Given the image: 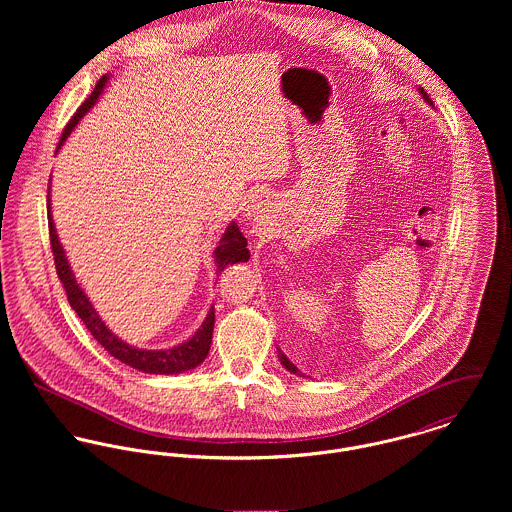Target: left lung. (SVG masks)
Instances as JSON below:
<instances>
[{"label": "left lung", "instance_id": "8db88e82", "mask_svg": "<svg viewBox=\"0 0 512 512\" xmlns=\"http://www.w3.org/2000/svg\"><path fill=\"white\" fill-rule=\"evenodd\" d=\"M420 92H422V96H424V98H426L430 104H434V102H432V98H430V96H428V94H426L422 88H420ZM280 361H282V365L286 366V368H288L290 372H293V374H301V372L297 370V366L293 365L292 361H290V359H288L284 353H280Z\"/></svg>", "mask_w": 512, "mask_h": 512}]
</instances>
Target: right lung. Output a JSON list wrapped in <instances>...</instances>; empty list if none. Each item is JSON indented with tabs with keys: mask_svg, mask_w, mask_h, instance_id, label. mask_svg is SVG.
<instances>
[{
	"mask_svg": "<svg viewBox=\"0 0 512 512\" xmlns=\"http://www.w3.org/2000/svg\"><path fill=\"white\" fill-rule=\"evenodd\" d=\"M106 84V76H102L92 94L78 106V110L74 112L73 118L69 120V124L65 126L63 130V136H61V142L59 147L63 146V142L67 140V136L73 132L74 126L78 124V120L86 114V110L96 102V98L100 96L102 88ZM47 199H49V193H47ZM49 207V238H51V250H53V256H55V268H57V274L65 286V292L69 297V303L76 311V315L82 319V323L86 325V329L92 333V337L118 361L126 363V365L134 366L138 370H144L149 374H179V372H185V370H191L197 365H201L207 355H209V349H211V341H213V327H215V307L209 311L205 323L201 325V329L193 335V339H189L187 343L179 345V347H173V349H167V351H144V349H136V347H130L126 345L124 341H120L114 333L108 331V327L104 325V321L98 317V313L94 311L92 303L88 301V297L84 295V292L78 288L76 280H74L73 272H71V266L65 258V252H63V246L59 244V238H57V232H55V224L51 219V205ZM246 238L240 234L238 226L236 224H230L220 240L217 250H215V258H217V268L219 272H222L228 264H236V262H246L250 258V252L246 248Z\"/></svg>",
	"mask_w": 512,
	"mask_h": 512,
	"instance_id": "1",
	"label": "right lung"
}]
</instances>
